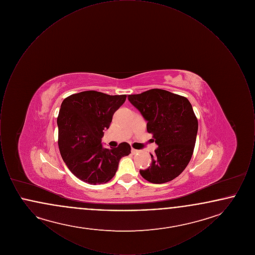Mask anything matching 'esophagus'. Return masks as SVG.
<instances>
[{"label":"esophagus","mask_w":255,"mask_h":255,"mask_svg":"<svg viewBox=\"0 0 255 255\" xmlns=\"http://www.w3.org/2000/svg\"><path fill=\"white\" fill-rule=\"evenodd\" d=\"M131 152H132L133 154H137V153H139V150H135V149H132V150H131Z\"/></svg>","instance_id":"1"}]
</instances>
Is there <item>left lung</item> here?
<instances>
[{
    "label": "left lung",
    "instance_id": "left-lung-1",
    "mask_svg": "<svg viewBox=\"0 0 255 255\" xmlns=\"http://www.w3.org/2000/svg\"><path fill=\"white\" fill-rule=\"evenodd\" d=\"M128 99L147 122L158 145L151 155L152 163L139 170L146 181L164 183L177 178L189 163L194 150L198 121L186 97L165 90L152 89Z\"/></svg>",
    "mask_w": 255,
    "mask_h": 255
}]
</instances>
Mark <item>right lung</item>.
Masks as SVG:
<instances>
[{
  "instance_id": "1",
  "label": "right lung",
  "mask_w": 255,
  "mask_h": 255,
  "mask_svg": "<svg viewBox=\"0 0 255 255\" xmlns=\"http://www.w3.org/2000/svg\"><path fill=\"white\" fill-rule=\"evenodd\" d=\"M125 100L126 95L109 96L96 91L63 100L57 118L58 145L64 162L79 180L90 184L109 182L121 158L131 153L127 142L111 149L101 143L115 112Z\"/></svg>"
}]
</instances>
